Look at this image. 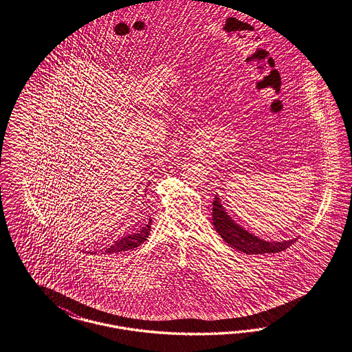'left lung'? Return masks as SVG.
<instances>
[{
	"label": "left lung",
	"instance_id": "obj_1",
	"mask_svg": "<svg viewBox=\"0 0 352 352\" xmlns=\"http://www.w3.org/2000/svg\"><path fill=\"white\" fill-rule=\"evenodd\" d=\"M213 225L215 231L221 235V238L236 251L245 252L247 255H258V254H276L287 250L297 239H289L283 242H270L263 241L256 235L248 232L247 230L239 226L234 219L228 214L225 208L221 204L219 197L215 196L213 201Z\"/></svg>",
	"mask_w": 352,
	"mask_h": 352
}]
</instances>
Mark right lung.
<instances>
[{
	"label": "right lung",
	"mask_w": 352,
	"mask_h": 352,
	"mask_svg": "<svg viewBox=\"0 0 352 352\" xmlns=\"http://www.w3.org/2000/svg\"><path fill=\"white\" fill-rule=\"evenodd\" d=\"M150 230H151V219L146 225H143L140 229L137 230L135 232H131L129 235H123L121 239L116 241L113 245L107 248L105 254H117V252H123V251L137 248L147 241Z\"/></svg>",
	"instance_id": "right-lung-1"
}]
</instances>
